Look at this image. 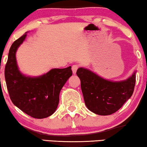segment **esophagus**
I'll return each mask as SVG.
<instances>
[{
	"label": "esophagus",
	"mask_w": 147,
	"mask_h": 147,
	"mask_svg": "<svg viewBox=\"0 0 147 147\" xmlns=\"http://www.w3.org/2000/svg\"><path fill=\"white\" fill-rule=\"evenodd\" d=\"M78 67H79V66H78V65H72L71 69H72V71H73L74 74L76 73V71H77Z\"/></svg>",
	"instance_id": "obj_1"
}]
</instances>
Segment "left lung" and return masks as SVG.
Wrapping results in <instances>:
<instances>
[{
    "instance_id": "1",
    "label": "left lung",
    "mask_w": 147,
    "mask_h": 147,
    "mask_svg": "<svg viewBox=\"0 0 147 147\" xmlns=\"http://www.w3.org/2000/svg\"><path fill=\"white\" fill-rule=\"evenodd\" d=\"M135 73L124 81L112 82L87 69L80 67L76 74L81 81L82 94L87 108L98 115H110L116 112L133 94Z\"/></svg>"
}]
</instances>
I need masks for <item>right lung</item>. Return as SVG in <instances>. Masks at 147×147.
<instances>
[{"label": "right lung", "mask_w": 147, "mask_h": 147, "mask_svg": "<svg viewBox=\"0 0 147 147\" xmlns=\"http://www.w3.org/2000/svg\"><path fill=\"white\" fill-rule=\"evenodd\" d=\"M26 36L24 34L14 41L10 48L5 69L6 84L12 102L29 116L41 119L57 109L60 91L72 75L71 67L52 69L36 78L23 75L18 69L15 54Z\"/></svg>", "instance_id": "add662e5"}]
</instances>
